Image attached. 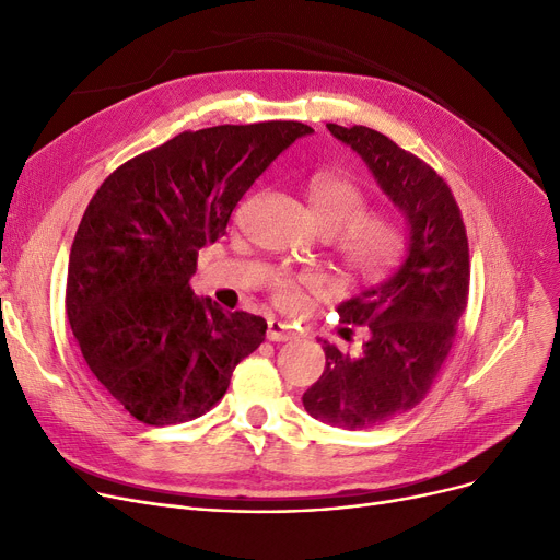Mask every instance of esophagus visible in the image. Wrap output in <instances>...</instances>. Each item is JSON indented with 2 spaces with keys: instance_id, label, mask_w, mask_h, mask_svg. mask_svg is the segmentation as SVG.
I'll use <instances>...</instances> for the list:
<instances>
[{
  "instance_id": "obj_1",
  "label": "esophagus",
  "mask_w": 560,
  "mask_h": 560,
  "mask_svg": "<svg viewBox=\"0 0 560 560\" xmlns=\"http://www.w3.org/2000/svg\"><path fill=\"white\" fill-rule=\"evenodd\" d=\"M292 336H295V334H292L290 327L283 325V322H279V319L268 322V338L272 342H288V340H292Z\"/></svg>"
}]
</instances>
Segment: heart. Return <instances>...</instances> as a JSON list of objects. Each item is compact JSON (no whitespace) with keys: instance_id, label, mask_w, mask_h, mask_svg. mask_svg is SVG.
Returning a JSON list of instances; mask_svg holds the SVG:
<instances>
[{"instance_id":"obj_1","label":"heart","mask_w":560,"mask_h":560,"mask_svg":"<svg viewBox=\"0 0 560 560\" xmlns=\"http://www.w3.org/2000/svg\"><path fill=\"white\" fill-rule=\"evenodd\" d=\"M311 215L327 235H338L345 270L361 281L386 277L406 252V229L395 215L368 213V195L347 176L322 172L306 188ZM313 279L279 275L272 295L281 308H298Z\"/></svg>"}]
</instances>
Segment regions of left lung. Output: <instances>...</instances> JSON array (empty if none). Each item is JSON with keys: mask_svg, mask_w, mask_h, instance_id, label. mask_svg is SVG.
Instances as JSON below:
<instances>
[{"mask_svg": "<svg viewBox=\"0 0 560 560\" xmlns=\"http://www.w3.org/2000/svg\"><path fill=\"white\" fill-rule=\"evenodd\" d=\"M327 129L368 163L408 220L399 270L338 306L342 325L368 327L363 354L322 345L327 368L302 397L315 420L357 431L406 413L431 390L467 306L469 247L458 203L431 165L370 127Z\"/></svg>", "mask_w": 560, "mask_h": 560, "instance_id": "left-lung-1", "label": "left lung"}]
</instances>
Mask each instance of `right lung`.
Instances as JSON below:
<instances>
[{
    "label": "right lung",
    "mask_w": 560,
    "mask_h": 560,
    "mask_svg": "<svg viewBox=\"0 0 560 560\" xmlns=\"http://www.w3.org/2000/svg\"><path fill=\"white\" fill-rule=\"evenodd\" d=\"M311 131L281 120L184 131L117 167L88 203L66 311L88 368L136 420L165 427L203 416L265 340L268 322L197 298L190 277L235 203Z\"/></svg>",
    "instance_id": "add662e5"
}]
</instances>
